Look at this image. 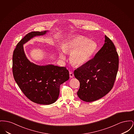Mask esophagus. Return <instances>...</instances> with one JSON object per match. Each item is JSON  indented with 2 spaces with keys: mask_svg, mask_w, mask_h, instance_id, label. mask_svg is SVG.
Wrapping results in <instances>:
<instances>
[{
  "mask_svg": "<svg viewBox=\"0 0 134 134\" xmlns=\"http://www.w3.org/2000/svg\"><path fill=\"white\" fill-rule=\"evenodd\" d=\"M69 76H70V78H73V77H74V74H73V73L72 72H71V71L69 72Z\"/></svg>",
  "mask_w": 134,
  "mask_h": 134,
  "instance_id": "34e87169",
  "label": "esophagus"
}]
</instances>
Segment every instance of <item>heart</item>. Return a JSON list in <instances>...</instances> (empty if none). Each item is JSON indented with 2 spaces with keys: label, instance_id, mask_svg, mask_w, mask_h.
Segmentation results:
<instances>
[{
  "label": "heart",
  "instance_id": "heart-1",
  "mask_svg": "<svg viewBox=\"0 0 134 134\" xmlns=\"http://www.w3.org/2000/svg\"><path fill=\"white\" fill-rule=\"evenodd\" d=\"M97 47L93 40L82 36H77L65 42L63 46V52L71 53L70 60L75 66H82L88 62L94 55ZM60 53L62 59L65 58L64 53Z\"/></svg>",
  "mask_w": 134,
  "mask_h": 134
}]
</instances>
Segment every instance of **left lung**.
<instances>
[{
    "label": "left lung",
    "mask_w": 134,
    "mask_h": 134,
    "mask_svg": "<svg viewBox=\"0 0 134 134\" xmlns=\"http://www.w3.org/2000/svg\"><path fill=\"white\" fill-rule=\"evenodd\" d=\"M102 48L88 62L74 72L80 82L77 93L82 101H96L107 94L113 87L118 69V55L112 41L105 35Z\"/></svg>",
    "instance_id": "8db88e82"
}]
</instances>
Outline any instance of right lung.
Wrapping results in <instances>:
<instances>
[{
	"label": "right lung",
	"instance_id": "obj_1",
	"mask_svg": "<svg viewBox=\"0 0 134 134\" xmlns=\"http://www.w3.org/2000/svg\"><path fill=\"white\" fill-rule=\"evenodd\" d=\"M48 32L27 34L17 44L13 55V73L17 85L30 100L42 105L55 102L59 97L60 85L69 79L66 67L53 64L38 65L30 62L25 54V43Z\"/></svg>",
	"mask_w": 134,
	"mask_h": 134
}]
</instances>
